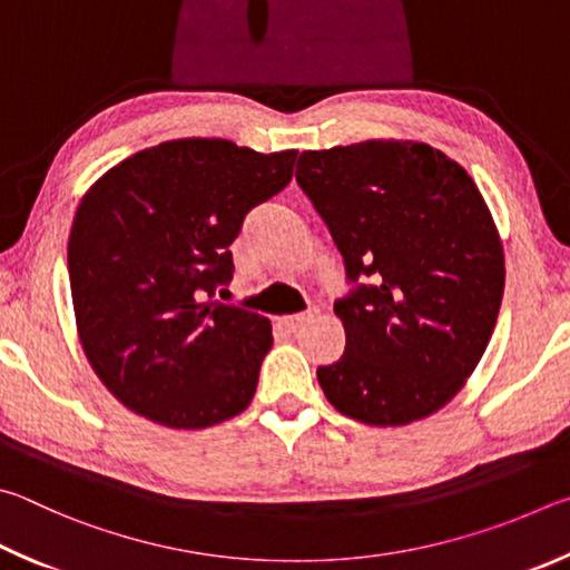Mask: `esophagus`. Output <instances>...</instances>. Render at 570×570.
I'll return each instance as SVG.
<instances>
[{
	"label": "esophagus",
	"mask_w": 570,
	"mask_h": 570,
	"mask_svg": "<svg viewBox=\"0 0 570 570\" xmlns=\"http://www.w3.org/2000/svg\"><path fill=\"white\" fill-rule=\"evenodd\" d=\"M313 315H315V313H297V315H285V317H279V325H283L287 333H295V331H301V327H303L307 321H313Z\"/></svg>",
	"instance_id": "obj_1"
}]
</instances>
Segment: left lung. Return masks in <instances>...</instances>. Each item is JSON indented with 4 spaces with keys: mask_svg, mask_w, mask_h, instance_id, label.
I'll list each match as a JSON object with an SVG mask.
<instances>
[{
    "mask_svg": "<svg viewBox=\"0 0 570 570\" xmlns=\"http://www.w3.org/2000/svg\"><path fill=\"white\" fill-rule=\"evenodd\" d=\"M295 179L355 283L335 303L345 353L317 367L325 397L381 428L441 411L483 357L503 301V245L481 189L441 149L407 139L307 149Z\"/></svg>",
    "mask_w": 570,
    "mask_h": 570,
    "instance_id": "1",
    "label": "left lung"
}]
</instances>
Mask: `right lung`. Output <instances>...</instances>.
<instances>
[{
  "instance_id": "1",
  "label": "right lung",
  "mask_w": 570,
  "mask_h": 570,
  "mask_svg": "<svg viewBox=\"0 0 570 570\" xmlns=\"http://www.w3.org/2000/svg\"><path fill=\"white\" fill-rule=\"evenodd\" d=\"M297 153L187 137L122 159L87 189L67 243L79 343L99 381L147 421L199 431L249 405L273 347L267 317L213 301L249 209Z\"/></svg>"
}]
</instances>
